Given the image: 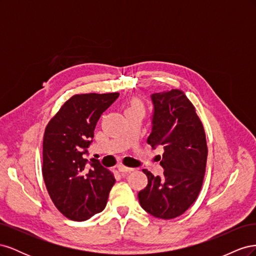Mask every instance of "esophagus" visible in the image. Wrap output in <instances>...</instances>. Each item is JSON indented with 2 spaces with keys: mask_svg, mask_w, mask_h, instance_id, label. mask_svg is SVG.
I'll return each mask as SVG.
<instances>
[{
  "mask_svg": "<svg viewBox=\"0 0 256 256\" xmlns=\"http://www.w3.org/2000/svg\"><path fill=\"white\" fill-rule=\"evenodd\" d=\"M118 171L120 173H131L134 171L132 168H128V166H118Z\"/></svg>",
  "mask_w": 256,
  "mask_h": 256,
  "instance_id": "obj_1",
  "label": "esophagus"
}]
</instances>
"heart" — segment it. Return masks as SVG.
Instances as JSON below:
<instances>
[{
    "mask_svg": "<svg viewBox=\"0 0 256 256\" xmlns=\"http://www.w3.org/2000/svg\"><path fill=\"white\" fill-rule=\"evenodd\" d=\"M134 108H142V104L138 102V100H132V102L130 104V106H128V109L127 110H129V109H134Z\"/></svg>",
    "mask_w": 256,
    "mask_h": 256,
    "instance_id": "1",
    "label": "heart"
}]
</instances>
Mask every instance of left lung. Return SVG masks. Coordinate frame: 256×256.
I'll use <instances>...</instances> for the list:
<instances>
[{"label":"left lung","instance_id":"obj_1","mask_svg":"<svg viewBox=\"0 0 256 256\" xmlns=\"http://www.w3.org/2000/svg\"><path fill=\"white\" fill-rule=\"evenodd\" d=\"M154 104L152 132L147 143L161 145L164 176L146 168V187L138 193L145 212L159 219H174L196 202L204 180L207 162L206 134L194 106L182 90L157 92Z\"/></svg>","mask_w":256,"mask_h":256}]
</instances>
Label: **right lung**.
I'll return each instance as SVG.
<instances>
[{
    "label": "right lung",
    "mask_w": 256,
    "mask_h": 256,
    "mask_svg": "<svg viewBox=\"0 0 256 256\" xmlns=\"http://www.w3.org/2000/svg\"><path fill=\"white\" fill-rule=\"evenodd\" d=\"M118 92L76 94L60 106L44 129L42 177L53 204L66 218L85 221L102 212L115 184L114 174L84 158L102 114Z\"/></svg>",
    "instance_id": "add662e5"
}]
</instances>
